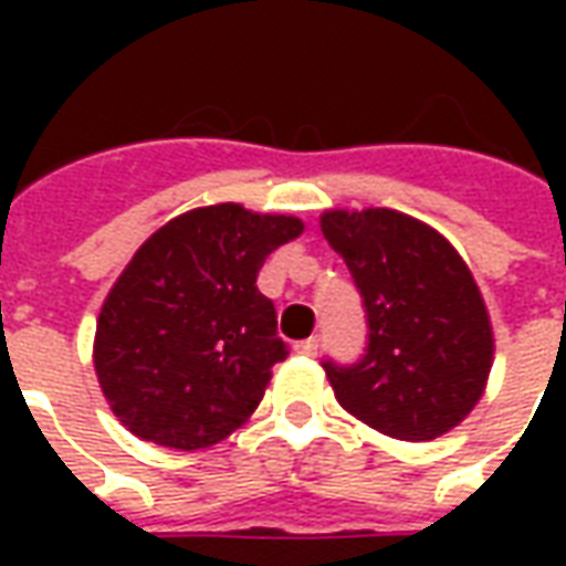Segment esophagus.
Returning <instances> with one entry per match:
<instances>
[{
	"mask_svg": "<svg viewBox=\"0 0 566 566\" xmlns=\"http://www.w3.org/2000/svg\"><path fill=\"white\" fill-rule=\"evenodd\" d=\"M318 345H321L318 336H308V339H303V343H296V352L306 357H315L318 355Z\"/></svg>",
	"mask_w": 566,
	"mask_h": 566,
	"instance_id": "obj_1",
	"label": "esophagus"
}]
</instances>
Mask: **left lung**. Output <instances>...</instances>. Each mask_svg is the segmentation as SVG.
Listing matches in <instances>:
<instances>
[{"instance_id":"obj_1","label":"left lung","mask_w":566,"mask_h":566,"mask_svg":"<svg viewBox=\"0 0 566 566\" xmlns=\"http://www.w3.org/2000/svg\"><path fill=\"white\" fill-rule=\"evenodd\" d=\"M367 312L357 364L324 360L336 400L385 437L437 439L485 391L494 336L485 303L449 239L394 209L324 211Z\"/></svg>"}]
</instances>
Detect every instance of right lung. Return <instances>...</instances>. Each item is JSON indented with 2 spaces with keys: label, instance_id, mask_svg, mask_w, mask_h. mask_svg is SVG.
<instances>
[{
  "label": "right lung",
  "instance_id": "1",
  "mask_svg": "<svg viewBox=\"0 0 566 566\" xmlns=\"http://www.w3.org/2000/svg\"><path fill=\"white\" fill-rule=\"evenodd\" d=\"M303 233L291 214L235 202L178 214L133 254L96 321L93 364L136 437L206 449L230 437L287 357L258 272Z\"/></svg>",
  "mask_w": 566,
  "mask_h": 566
}]
</instances>
